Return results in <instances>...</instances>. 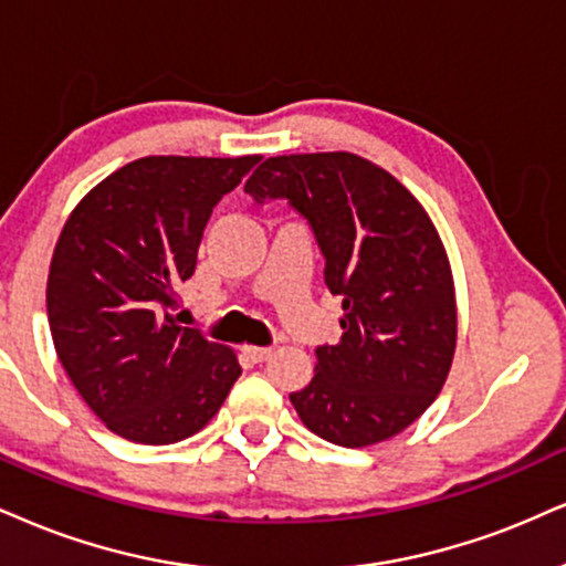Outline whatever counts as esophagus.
I'll list each match as a JSON object with an SVG mask.
<instances>
[{"label": "esophagus", "mask_w": 566, "mask_h": 566, "mask_svg": "<svg viewBox=\"0 0 566 566\" xmlns=\"http://www.w3.org/2000/svg\"><path fill=\"white\" fill-rule=\"evenodd\" d=\"M272 354V348H260V346H247L243 348V357L249 361H254V365H262V361H268Z\"/></svg>", "instance_id": "1"}]
</instances>
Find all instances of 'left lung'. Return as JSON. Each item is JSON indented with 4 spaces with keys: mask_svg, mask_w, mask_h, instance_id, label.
<instances>
[{
    "mask_svg": "<svg viewBox=\"0 0 566 566\" xmlns=\"http://www.w3.org/2000/svg\"><path fill=\"white\" fill-rule=\"evenodd\" d=\"M243 191L302 214L344 304V336L315 348V378L291 394L302 422L346 449L409 428L441 394L457 346L449 256L420 201L348 151L270 157Z\"/></svg>",
    "mask_w": 566,
    "mask_h": 566,
    "instance_id": "left-lung-1",
    "label": "left lung"
}]
</instances>
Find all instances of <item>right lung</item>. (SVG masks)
Instances as JSON below:
<instances>
[{"label": "right lung", "instance_id": "obj_1", "mask_svg": "<svg viewBox=\"0 0 566 566\" xmlns=\"http://www.w3.org/2000/svg\"><path fill=\"white\" fill-rule=\"evenodd\" d=\"M260 157H144L104 178L62 228L46 315L67 378L99 420L146 446L218 415L241 367L178 323L212 209Z\"/></svg>", "mask_w": 566, "mask_h": 566}]
</instances>
